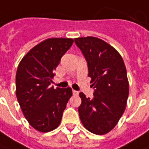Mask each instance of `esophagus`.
Returning a JSON list of instances; mask_svg holds the SVG:
<instances>
[{
  "instance_id": "34e87169",
  "label": "esophagus",
  "mask_w": 149,
  "mask_h": 149,
  "mask_svg": "<svg viewBox=\"0 0 149 149\" xmlns=\"http://www.w3.org/2000/svg\"><path fill=\"white\" fill-rule=\"evenodd\" d=\"M72 93H73V95H78V91H77V90H72Z\"/></svg>"
}]
</instances>
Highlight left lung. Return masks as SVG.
<instances>
[{"label":"left lung","instance_id":"8db88e82","mask_svg":"<svg viewBox=\"0 0 149 149\" xmlns=\"http://www.w3.org/2000/svg\"><path fill=\"white\" fill-rule=\"evenodd\" d=\"M87 62L93 98L79 95L82 124L90 132L104 135L114 128L125 111L129 94L127 70L123 58L113 47L95 37L74 39Z\"/></svg>","mask_w":149,"mask_h":149}]
</instances>
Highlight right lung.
Segmentation results:
<instances>
[{"label": "right lung", "instance_id": "obj_1", "mask_svg": "<svg viewBox=\"0 0 149 149\" xmlns=\"http://www.w3.org/2000/svg\"><path fill=\"white\" fill-rule=\"evenodd\" d=\"M73 39H46L22 58L16 74L17 99L25 118L36 130L47 132L60 125L72 91L51 86L55 69Z\"/></svg>", "mask_w": 149, "mask_h": 149}]
</instances>
